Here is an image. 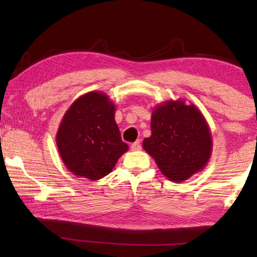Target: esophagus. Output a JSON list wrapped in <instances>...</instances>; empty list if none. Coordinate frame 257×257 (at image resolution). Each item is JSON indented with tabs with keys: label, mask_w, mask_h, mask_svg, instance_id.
Returning a JSON list of instances; mask_svg holds the SVG:
<instances>
[{
	"label": "esophagus",
	"mask_w": 257,
	"mask_h": 257,
	"mask_svg": "<svg viewBox=\"0 0 257 257\" xmlns=\"http://www.w3.org/2000/svg\"><path fill=\"white\" fill-rule=\"evenodd\" d=\"M130 147H132V151H139L142 149V144H141V142H139V141H136L135 143H133L132 146H130Z\"/></svg>",
	"instance_id": "34e87169"
}]
</instances>
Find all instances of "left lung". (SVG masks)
Masks as SVG:
<instances>
[{"label":"left lung","instance_id":"left-lung-1","mask_svg":"<svg viewBox=\"0 0 257 257\" xmlns=\"http://www.w3.org/2000/svg\"><path fill=\"white\" fill-rule=\"evenodd\" d=\"M151 129L143 147L169 180L185 181L205 168L212 154V135L195 104L184 99L159 104L152 112Z\"/></svg>","mask_w":257,"mask_h":257}]
</instances>
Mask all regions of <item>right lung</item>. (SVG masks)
<instances>
[{"instance_id": "add662e5", "label": "right lung", "mask_w": 257, "mask_h": 257, "mask_svg": "<svg viewBox=\"0 0 257 257\" xmlns=\"http://www.w3.org/2000/svg\"><path fill=\"white\" fill-rule=\"evenodd\" d=\"M114 113V103L103 92L81 95L64 113L56 146L62 162L75 176L92 181L102 179L128 151Z\"/></svg>"}]
</instances>
